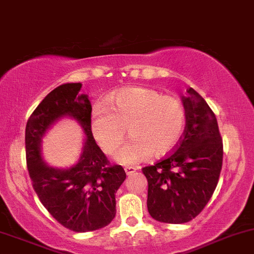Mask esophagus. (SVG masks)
Instances as JSON below:
<instances>
[{
    "mask_svg": "<svg viewBox=\"0 0 254 254\" xmlns=\"http://www.w3.org/2000/svg\"><path fill=\"white\" fill-rule=\"evenodd\" d=\"M125 170V172H127V176H130V175H132L133 172H136V168H133V166H127V168L124 169Z\"/></svg>",
    "mask_w": 254,
    "mask_h": 254,
    "instance_id": "esophagus-1",
    "label": "esophagus"
}]
</instances>
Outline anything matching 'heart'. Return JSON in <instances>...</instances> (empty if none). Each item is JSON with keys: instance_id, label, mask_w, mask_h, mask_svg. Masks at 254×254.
Segmentation results:
<instances>
[{"instance_id": "1", "label": "heart", "mask_w": 254, "mask_h": 254, "mask_svg": "<svg viewBox=\"0 0 254 254\" xmlns=\"http://www.w3.org/2000/svg\"><path fill=\"white\" fill-rule=\"evenodd\" d=\"M107 104L94 106L90 130L107 154H113L129 127L132 136L117 152V163L131 165L176 149L187 127V111L181 100L164 96L144 86H127L108 96Z\"/></svg>"}]
</instances>
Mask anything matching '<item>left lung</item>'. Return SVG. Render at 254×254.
<instances>
[{"label": "left lung", "mask_w": 254, "mask_h": 254, "mask_svg": "<svg viewBox=\"0 0 254 254\" xmlns=\"http://www.w3.org/2000/svg\"><path fill=\"white\" fill-rule=\"evenodd\" d=\"M186 131L175 153L142 169L148 181L147 207L155 221L181 224L195 218L212 196L223 161L217 118L193 88L181 96Z\"/></svg>", "instance_id": "1"}]
</instances>
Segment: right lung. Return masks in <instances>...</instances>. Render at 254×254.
I'll return each instance as SVG.
<instances>
[{
  "mask_svg": "<svg viewBox=\"0 0 254 254\" xmlns=\"http://www.w3.org/2000/svg\"><path fill=\"white\" fill-rule=\"evenodd\" d=\"M80 83H66L42 100L25 130L26 163L33 189L48 212L77 233L101 229L116 216V193L127 178L121 165H110L90 130L91 105ZM64 118L76 120L85 132L80 159L69 168L50 167L41 155L46 132Z\"/></svg>",
  "mask_w": 254,
  "mask_h": 254,
  "instance_id": "1",
  "label": "right lung"
}]
</instances>
